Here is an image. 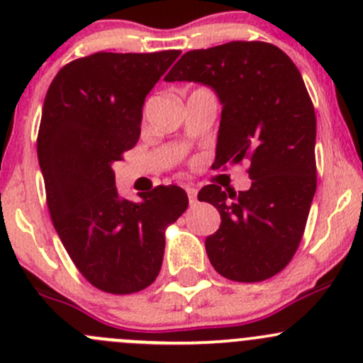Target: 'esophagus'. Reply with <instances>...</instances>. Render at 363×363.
<instances>
[{
	"label": "esophagus",
	"instance_id": "1",
	"mask_svg": "<svg viewBox=\"0 0 363 363\" xmlns=\"http://www.w3.org/2000/svg\"><path fill=\"white\" fill-rule=\"evenodd\" d=\"M184 189H186V193H188V196H189V203L193 205L196 202V188L193 184H186Z\"/></svg>",
	"mask_w": 363,
	"mask_h": 363
}]
</instances>
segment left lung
<instances>
[{
    "mask_svg": "<svg viewBox=\"0 0 363 363\" xmlns=\"http://www.w3.org/2000/svg\"><path fill=\"white\" fill-rule=\"evenodd\" d=\"M164 80L199 82L218 94L212 167L251 163L247 191L208 184L199 193L221 216L205 239L212 267L239 283L276 276L302 240L316 191V116L298 68L272 43L230 42L189 50Z\"/></svg>",
    "mask_w": 363,
    "mask_h": 363,
    "instance_id": "left-lung-1",
    "label": "left lung"
}]
</instances>
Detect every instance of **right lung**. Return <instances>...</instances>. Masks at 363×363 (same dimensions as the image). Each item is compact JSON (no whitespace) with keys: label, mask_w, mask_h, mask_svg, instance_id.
Listing matches in <instances>:
<instances>
[{"label":"right lung","mask_w":363,"mask_h":363,"mask_svg":"<svg viewBox=\"0 0 363 363\" xmlns=\"http://www.w3.org/2000/svg\"><path fill=\"white\" fill-rule=\"evenodd\" d=\"M179 50L96 52L54 77L40 123L38 163L65 250L98 290L126 295L160 274L164 226L188 207L179 186L121 199L112 164L140 137L142 107Z\"/></svg>","instance_id":"add662e5"}]
</instances>
